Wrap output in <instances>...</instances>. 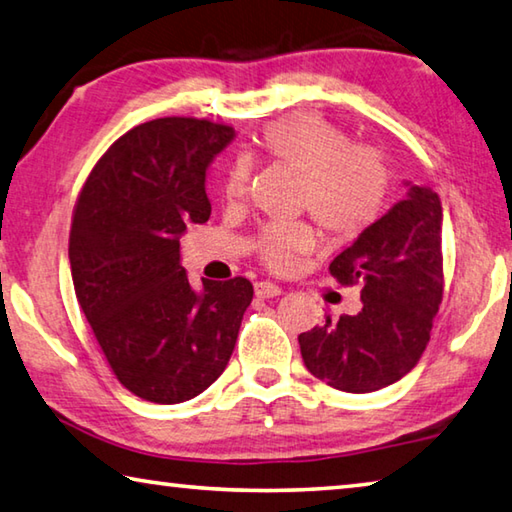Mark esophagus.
<instances>
[{
  "instance_id": "1",
  "label": "esophagus",
  "mask_w": 512,
  "mask_h": 512,
  "mask_svg": "<svg viewBox=\"0 0 512 512\" xmlns=\"http://www.w3.org/2000/svg\"><path fill=\"white\" fill-rule=\"evenodd\" d=\"M255 293H257V298H275V296H280L282 289L273 282H255Z\"/></svg>"
}]
</instances>
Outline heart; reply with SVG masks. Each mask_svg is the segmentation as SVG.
I'll use <instances>...</instances> for the list:
<instances>
[{
    "label": "heart",
    "mask_w": 512,
    "mask_h": 512,
    "mask_svg": "<svg viewBox=\"0 0 512 512\" xmlns=\"http://www.w3.org/2000/svg\"><path fill=\"white\" fill-rule=\"evenodd\" d=\"M259 151L273 164L300 176L298 210L309 212L327 239L350 241L363 235L384 212L391 171L372 146L352 144L350 135L316 115L271 121L259 137ZM248 164L235 162L223 178V198L237 205L248 192ZM316 244L307 223H268L255 250L271 268H287Z\"/></svg>",
    "instance_id": "b5f03b06"
}]
</instances>
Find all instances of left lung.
Instances as JSON below:
<instances>
[{
	"label": "left lung",
	"mask_w": 512,
	"mask_h": 512,
	"mask_svg": "<svg viewBox=\"0 0 512 512\" xmlns=\"http://www.w3.org/2000/svg\"><path fill=\"white\" fill-rule=\"evenodd\" d=\"M329 273L361 287V311L298 336L311 375L345 393L395 384L420 361L443 300V205L411 185L379 221L334 257Z\"/></svg>",
	"instance_id": "8db88e82"
}]
</instances>
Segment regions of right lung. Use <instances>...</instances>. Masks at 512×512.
<instances>
[{
    "label": "right lung",
    "instance_id": "add662e5",
    "mask_svg": "<svg viewBox=\"0 0 512 512\" xmlns=\"http://www.w3.org/2000/svg\"><path fill=\"white\" fill-rule=\"evenodd\" d=\"M235 128L162 117L121 135L74 205V291L115 377L133 395L178 404L221 377L253 300L246 277L203 280L180 266V235L210 219L205 171Z\"/></svg>",
    "mask_w": 512,
    "mask_h": 512
}]
</instances>
